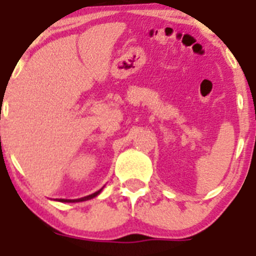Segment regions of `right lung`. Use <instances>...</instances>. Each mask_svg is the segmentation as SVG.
I'll list each match as a JSON object with an SVG mask.
<instances>
[{"label":"right lung","mask_w":256,"mask_h":256,"mask_svg":"<svg viewBox=\"0 0 256 256\" xmlns=\"http://www.w3.org/2000/svg\"><path fill=\"white\" fill-rule=\"evenodd\" d=\"M101 191H102V188H101V190H98V191H97V192H94V194H92V195L84 196V198H76V200H66V198H60V200H58V201H61V202H79V201L91 200V198H96V196L98 195V194H100Z\"/></svg>","instance_id":"1"}]
</instances>
